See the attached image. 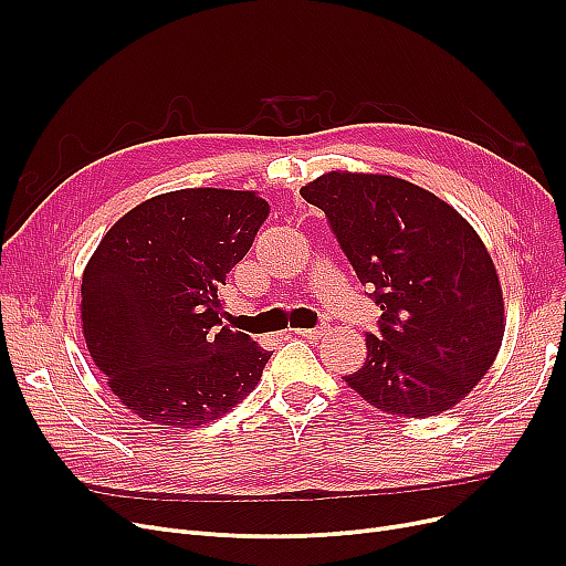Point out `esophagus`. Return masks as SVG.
<instances>
[{
	"instance_id": "esophagus-1",
	"label": "esophagus",
	"mask_w": 566,
	"mask_h": 566,
	"mask_svg": "<svg viewBox=\"0 0 566 566\" xmlns=\"http://www.w3.org/2000/svg\"><path fill=\"white\" fill-rule=\"evenodd\" d=\"M295 335H301L305 339H321L328 335V328H325V325H321V328H301V331H295Z\"/></svg>"
}]
</instances>
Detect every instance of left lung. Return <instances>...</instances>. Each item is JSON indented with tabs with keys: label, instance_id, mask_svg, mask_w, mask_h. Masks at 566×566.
Returning a JSON list of instances; mask_svg holds the SVG:
<instances>
[{
	"label": "left lung",
	"instance_id": "left-lung-1",
	"mask_svg": "<svg viewBox=\"0 0 566 566\" xmlns=\"http://www.w3.org/2000/svg\"><path fill=\"white\" fill-rule=\"evenodd\" d=\"M301 195L328 216L382 310L348 388L397 418L461 403L495 363L507 323L480 233L448 201L388 174L333 169Z\"/></svg>",
	"mask_w": 566,
	"mask_h": 566
}]
</instances>
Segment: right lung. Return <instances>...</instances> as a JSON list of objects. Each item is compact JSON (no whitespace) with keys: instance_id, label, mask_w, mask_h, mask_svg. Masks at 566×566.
<instances>
[{"instance_id":"obj_1","label":"right lung","mask_w":566,"mask_h":566,"mask_svg":"<svg viewBox=\"0 0 566 566\" xmlns=\"http://www.w3.org/2000/svg\"><path fill=\"white\" fill-rule=\"evenodd\" d=\"M265 216L254 190L165 192L118 218L86 261V350L142 420L192 429L256 388L271 350L222 325L218 289Z\"/></svg>"}]
</instances>
